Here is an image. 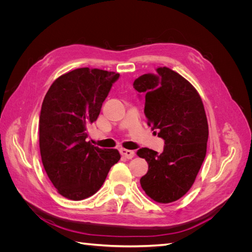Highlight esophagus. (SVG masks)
<instances>
[{"label":"esophagus","mask_w":252,"mask_h":252,"mask_svg":"<svg viewBox=\"0 0 252 252\" xmlns=\"http://www.w3.org/2000/svg\"><path fill=\"white\" fill-rule=\"evenodd\" d=\"M120 152H121V155H122V156L125 157V158H128V159H130V158H132L134 157V152H133L132 150L121 149V150H120Z\"/></svg>","instance_id":"34e87169"}]
</instances>
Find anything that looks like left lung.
I'll return each instance as SVG.
<instances>
[{
	"instance_id": "obj_1",
	"label": "left lung",
	"mask_w": 252,
	"mask_h": 252,
	"mask_svg": "<svg viewBox=\"0 0 252 252\" xmlns=\"http://www.w3.org/2000/svg\"><path fill=\"white\" fill-rule=\"evenodd\" d=\"M133 88L145 96L148 126L165 143L162 154L149 148L136 152L148 163L141 186L156 202H174L191 188L206 156L208 123L202 98L191 84L167 67L141 75Z\"/></svg>"
}]
</instances>
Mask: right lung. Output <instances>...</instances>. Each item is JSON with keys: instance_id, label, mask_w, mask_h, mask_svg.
<instances>
[{"instance_id": "right-lung-1", "label": "right lung", "mask_w": 252, "mask_h": 252, "mask_svg": "<svg viewBox=\"0 0 252 252\" xmlns=\"http://www.w3.org/2000/svg\"><path fill=\"white\" fill-rule=\"evenodd\" d=\"M120 74L78 68L61 75L48 89L39 122L43 166L58 192L80 201L101 188L121 156L86 142L87 126L96 121L102 104Z\"/></svg>"}]
</instances>
